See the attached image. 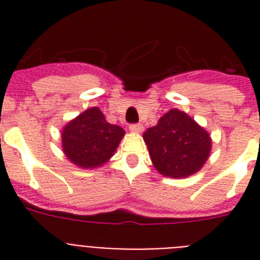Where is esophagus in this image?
I'll use <instances>...</instances> for the list:
<instances>
[{
    "label": "esophagus",
    "mask_w": 260,
    "mask_h": 260,
    "mask_svg": "<svg viewBox=\"0 0 260 260\" xmlns=\"http://www.w3.org/2000/svg\"><path fill=\"white\" fill-rule=\"evenodd\" d=\"M131 132H134V134H140L143 131V125L142 124H132V125L129 126Z\"/></svg>",
    "instance_id": "34e87169"
}]
</instances>
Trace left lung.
Here are the masks:
<instances>
[{
	"label": "left lung",
	"mask_w": 260,
	"mask_h": 260,
	"mask_svg": "<svg viewBox=\"0 0 260 260\" xmlns=\"http://www.w3.org/2000/svg\"><path fill=\"white\" fill-rule=\"evenodd\" d=\"M152 165L169 178L198 173L212 151L209 132L179 109H170L143 134Z\"/></svg>",
	"instance_id": "1"
}]
</instances>
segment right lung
Here are the masks:
<instances>
[{
  "mask_svg": "<svg viewBox=\"0 0 260 260\" xmlns=\"http://www.w3.org/2000/svg\"><path fill=\"white\" fill-rule=\"evenodd\" d=\"M124 135L121 126L109 124L101 109L93 106L63 126V154L81 169H97L113 156Z\"/></svg>",
  "mask_w": 260,
  "mask_h": 260,
  "instance_id": "add662e5",
  "label": "right lung"
}]
</instances>
